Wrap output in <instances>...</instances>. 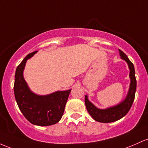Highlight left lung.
<instances>
[{
    "label": "left lung",
    "mask_w": 148,
    "mask_h": 148,
    "mask_svg": "<svg viewBox=\"0 0 148 148\" xmlns=\"http://www.w3.org/2000/svg\"><path fill=\"white\" fill-rule=\"evenodd\" d=\"M121 58L126 62L130 70L129 77L131 79L129 89L127 95L124 100L118 105L110 107L106 109H99L95 107L91 102L89 101L88 95L85 96V105L86 109L92 116V119L96 121L101 123L114 122L124 117L131 109L134 101L135 93L136 90V79L135 77V69L133 63L129 60L128 57L124 52L119 49Z\"/></svg>",
    "instance_id": "left-lung-1"
}]
</instances>
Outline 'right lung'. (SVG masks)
Listing matches in <instances>:
<instances>
[{
    "label": "right lung",
    "instance_id": "obj_1",
    "mask_svg": "<svg viewBox=\"0 0 148 148\" xmlns=\"http://www.w3.org/2000/svg\"><path fill=\"white\" fill-rule=\"evenodd\" d=\"M38 51L29 53L17 67L14 75V92L19 110L32 124L46 126L59 122L62 116L71 89L58 90L40 95L30 90L25 82L23 71L26 62Z\"/></svg>",
    "mask_w": 148,
    "mask_h": 148
}]
</instances>
